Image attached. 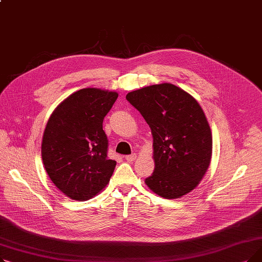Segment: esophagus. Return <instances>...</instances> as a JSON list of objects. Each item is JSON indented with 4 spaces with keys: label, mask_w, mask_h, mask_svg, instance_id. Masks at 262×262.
Masks as SVG:
<instances>
[{
    "label": "esophagus",
    "mask_w": 262,
    "mask_h": 262,
    "mask_svg": "<svg viewBox=\"0 0 262 262\" xmlns=\"http://www.w3.org/2000/svg\"><path fill=\"white\" fill-rule=\"evenodd\" d=\"M136 158H137V155H136V154H132V155H127V156H125V159H126L127 161H129V162L134 161Z\"/></svg>",
    "instance_id": "esophagus-1"
}]
</instances>
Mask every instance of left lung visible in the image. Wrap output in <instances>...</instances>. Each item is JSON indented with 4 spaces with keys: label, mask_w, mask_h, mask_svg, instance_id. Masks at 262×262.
<instances>
[{
    "label": "left lung",
    "mask_w": 262,
    "mask_h": 262,
    "mask_svg": "<svg viewBox=\"0 0 262 262\" xmlns=\"http://www.w3.org/2000/svg\"><path fill=\"white\" fill-rule=\"evenodd\" d=\"M153 136L155 169L146 186L164 199H180L202 181L212 155L209 123L198 101L169 82L127 93Z\"/></svg>",
    "instance_id": "1"
}]
</instances>
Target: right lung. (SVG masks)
Returning <instances> with one entry per match:
<instances>
[{
    "label": "right lung",
    "mask_w": 262,
    "mask_h": 262,
    "mask_svg": "<svg viewBox=\"0 0 262 262\" xmlns=\"http://www.w3.org/2000/svg\"><path fill=\"white\" fill-rule=\"evenodd\" d=\"M115 91L80 89L52 113L41 156L53 184L75 201H88L107 186L117 162L108 159L103 120L118 99Z\"/></svg>",
    "instance_id": "add662e5"
}]
</instances>
